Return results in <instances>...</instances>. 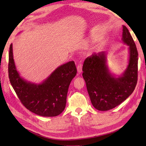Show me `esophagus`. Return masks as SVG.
<instances>
[{
  "label": "esophagus",
  "instance_id": "obj_1",
  "mask_svg": "<svg viewBox=\"0 0 146 146\" xmlns=\"http://www.w3.org/2000/svg\"><path fill=\"white\" fill-rule=\"evenodd\" d=\"M77 71H78V73H81L82 71V64H79L77 66Z\"/></svg>",
  "mask_w": 146,
  "mask_h": 146
}]
</instances>
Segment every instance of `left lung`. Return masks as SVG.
<instances>
[{
  "label": "left lung",
  "mask_w": 146,
  "mask_h": 146,
  "mask_svg": "<svg viewBox=\"0 0 146 146\" xmlns=\"http://www.w3.org/2000/svg\"><path fill=\"white\" fill-rule=\"evenodd\" d=\"M122 31V41L129 46V60L122 75L117 78L111 74L104 51L92 54L83 63L82 75L93 106L98 110L107 111L118 106L132 94L137 85V48L125 26H123Z\"/></svg>",
  "instance_id": "8db88e82"
}]
</instances>
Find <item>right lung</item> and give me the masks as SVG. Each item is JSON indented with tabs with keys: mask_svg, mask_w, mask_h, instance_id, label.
I'll use <instances>...</instances> for the list:
<instances>
[{
	"mask_svg": "<svg viewBox=\"0 0 146 146\" xmlns=\"http://www.w3.org/2000/svg\"><path fill=\"white\" fill-rule=\"evenodd\" d=\"M8 72L11 85L27 109L40 116L55 117L64 110L68 88L77 70L75 62L71 61L58 67L41 83L29 82L16 70L11 44Z\"/></svg>",
	"mask_w": 146,
	"mask_h": 146,
	"instance_id": "right-lung-1",
	"label": "right lung"
}]
</instances>
